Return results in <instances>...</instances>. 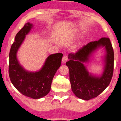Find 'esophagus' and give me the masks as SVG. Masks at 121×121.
<instances>
[{
	"label": "esophagus",
	"mask_w": 121,
	"mask_h": 121,
	"mask_svg": "<svg viewBox=\"0 0 121 121\" xmlns=\"http://www.w3.org/2000/svg\"><path fill=\"white\" fill-rule=\"evenodd\" d=\"M67 61V56L66 55H64L63 56V58H62V63H66Z\"/></svg>",
	"instance_id": "obj_1"
}]
</instances>
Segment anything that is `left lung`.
<instances>
[{
	"mask_svg": "<svg viewBox=\"0 0 121 121\" xmlns=\"http://www.w3.org/2000/svg\"><path fill=\"white\" fill-rule=\"evenodd\" d=\"M100 46H104L107 54L105 57L106 66L102 76L96 78L89 75L82 63ZM69 60L66 65L69 69L71 89L75 95L81 99L89 100L97 97L108 86L114 71V51L110 39L102 37L97 41H91L84 45L76 53H70Z\"/></svg>",
	"mask_w": 121,
	"mask_h": 121,
	"instance_id": "left-lung-1",
	"label": "left lung"
}]
</instances>
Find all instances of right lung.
Masks as SVG:
<instances>
[{
    "label": "right lung",
    "instance_id": "obj_1",
    "mask_svg": "<svg viewBox=\"0 0 121 121\" xmlns=\"http://www.w3.org/2000/svg\"><path fill=\"white\" fill-rule=\"evenodd\" d=\"M32 27L30 23L25 24L15 36L9 54V74L11 82L19 92L36 99L45 96L50 91L53 77L60 66L63 54L58 53L49 56L43 68L37 72L30 73L24 70L19 64L16 54Z\"/></svg>",
    "mask_w": 121,
    "mask_h": 121
}]
</instances>
